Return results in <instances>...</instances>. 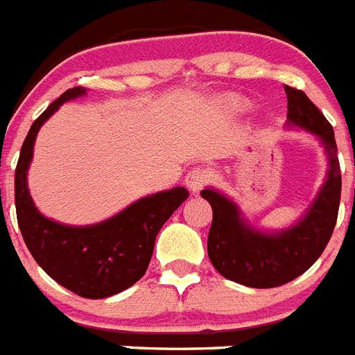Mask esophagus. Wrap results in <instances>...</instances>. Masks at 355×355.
Returning a JSON list of instances; mask_svg holds the SVG:
<instances>
[{
    "label": "esophagus",
    "mask_w": 355,
    "mask_h": 355,
    "mask_svg": "<svg viewBox=\"0 0 355 355\" xmlns=\"http://www.w3.org/2000/svg\"><path fill=\"white\" fill-rule=\"evenodd\" d=\"M184 181H187V187H188V190H190V192L199 193L200 190H202V188H205L206 184L209 183L208 168H205V167L192 168V171L187 174Z\"/></svg>",
    "instance_id": "esophagus-1"
}]
</instances>
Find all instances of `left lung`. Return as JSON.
Here are the masks:
<instances>
[{
	"label": "left lung",
	"mask_w": 355,
	"mask_h": 355,
	"mask_svg": "<svg viewBox=\"0 0 355 355\" xmlns=\"http://www.w3.org/2000/svg\"><path fill=\"white\" fill-rule=\"evenodd\" d=\"M284 90L288 122L315 133L329 156L327 181L307 215L286 231L261 233L241 220L236 205L222 193L211 188L200 192L213 208L209 261L225 279L250 288H275L302 275L327 247L340 209L341 171L331 122L302 90L288 85Z\"/></svg>",
	"instance_id": "8db88e82"
}]
</instances>
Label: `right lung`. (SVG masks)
<instances>
[{
    "mask_svg": "<svg viewBox=\"0 0 355 355\" xmlns=\"http://www.w3.org/2000/svg\"><path fill=\"white\" fill-rule=\"evenodd\" d=\"M83 94V87L65 90L31 124L15 167V211L28 250L49 277L85 299H105L146 274L159 229L190 193L175 187L144 197L114 218L87 227L62 225L40 215L26 184L35 137L60 105Z\"/></svg>",
    "mask_w": 355,
    "mask_h": 355,
    "instance_id": "obj_1",
    "label": "right lung"
}]
</instances>
